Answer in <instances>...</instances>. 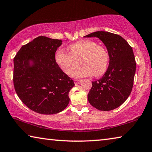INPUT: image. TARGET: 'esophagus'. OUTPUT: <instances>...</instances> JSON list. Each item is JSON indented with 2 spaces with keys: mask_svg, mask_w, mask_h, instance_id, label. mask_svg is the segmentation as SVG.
I'll return each mask as SVG.
<instances>
[{
  "mask_svg": "<svg viewBox=\"0 0 152 152\" xmlns=\"http://www.w3.org/2000/svg\"><path fill=\"white\" fill-rule=\"evenodd\" d=\"M74 84H75V85H77V84L80 83V82H81L80 80H77V79H76V80H74Z\"/></svg>",
  "mask_w": 152,
  "mask_h": 152,
  "instance_id": "34e87169",
  "label": "esophagus"
}]
</instances>
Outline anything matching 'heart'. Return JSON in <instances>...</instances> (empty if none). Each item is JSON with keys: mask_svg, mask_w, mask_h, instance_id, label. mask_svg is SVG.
I'll list each match as a JSON object with an SVG mask.
<instances>
[{"mask_svg": "<svg viewBox=\"0 0 152 152\" xmlns=\"http://www.w3.org/2000/svg\"><path fill=\"white\" fill-rule=\"evenodd\" d=\"M69 49L70 53L59 49L55 55L57 66L67 75L83 78L94 74L99 77L106 72L109 65V54L104 47L98 45L94 40H80L71 45ZM79 61L82 66L74 71Z\"/></svg>", "mask_w": 152, "mask_h": 152, "instance_id": "b5f03b06", "label": "heart"}]
</instances>
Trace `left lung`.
Instances as JSON below:
<instances>
[{"instance_id": "left-lung-1", "label": "left lung", "mask_w": 152, "mask_h": 152, "mask_svg": "<svg viewBox=\"0 0 152 152\" xmlns=\"http://www.w3.org/2000/svg\"><path fill=\"white\" fill-rule=\"evenodd\" d=\"M84 37L98 38L106 47L109 66L102 78L92 82L88 94L90 104L101 111H110L120 106L129 97L133 86L136 62L132 47L118 34L104 31Z\"/></svg>"}]
</instances>
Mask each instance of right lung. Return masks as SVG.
<instances>
[{"label": "right lung", "mask_w": 152, "mask_h": 152, "mask_svg": "<svg viewBox=\"0 0 152 152\" xmlns=\"http://www.w3.org/2000/svg\"><path fill=\"white\" fill-rule=\"evenodd\" d=\"M61 44V40L40 36L22 46L13 59L16 93L26 106L38 114H57L69 102L74 81L55 60Z\"/></svg>", "instance_id": "right-lung-1"}]
</instances>
